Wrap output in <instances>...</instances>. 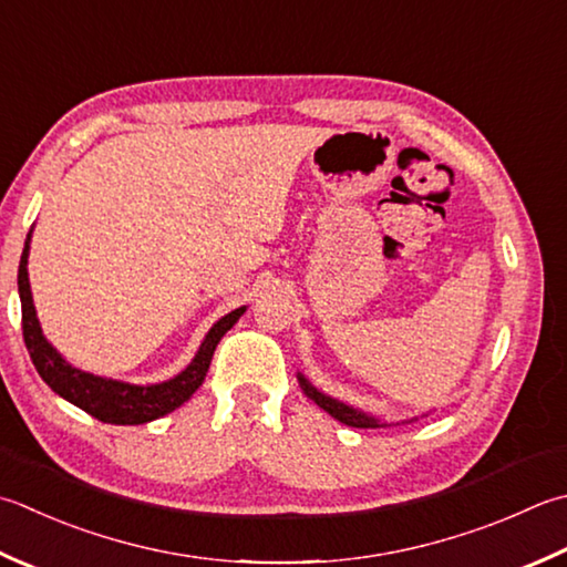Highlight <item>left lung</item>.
Returning <instances> with one entry per match:
<instances>
[{
    "mask_svg": "<svg viewBox=\"0 0 567 567\" xmlns=\"http://www.w3.org/2000/svg\"><path fill=\"white\" fill-rule=\"evenodd\" d=\"M297 381H299V385H302L305 395L312 398V401H315L321 410H327V413H329L331 417H334V420H339V423L349 425V427H383L381 420H375L373 415H365V413H361V410L351 408V405H347V403L337 401V398H329V395H324L321 391H317V388H315L312 383H309L302 373H297Z\"/></svg>",
    "mask_w": 567,
    "mask_h": 567,
    "instance_id": "1",
    "label": "left lung"
}]
</instances>
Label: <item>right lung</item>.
<instances>
[{
  "mask_svg": "<svg viewBox=\"0 0 567 567\" xmlns=\"http://www.w3.org/2000/svg\"><path fill=\"white\" fill-rule=\"evenodd\" d=\"M29 240L24 243V252H21L19 262V297H21V329H24V343L29 349V357L37 365V371L53 393H59L65 401L85 410L87 415L97 417L100 423L110 425H144L150 420H157L166 413H172L179 405H184L192 398L198 385L204 383L210 359L218 341L224 339L226 331L236 324V321L246 312V307L233 309L230 315L220 317L206 339L198 347L194 361L186 369L174 375V379L154 385H132L113 379H103V375L85 373L75 369L73 363L65 361L59 351H55L47 341L37 319V309H33L31 287H29Z\"/></svg>",
  "mask_w": 567,
  "mask_h": 567,
  "instance_id": "1",
  "label": "right lung"
}]
</instances>
